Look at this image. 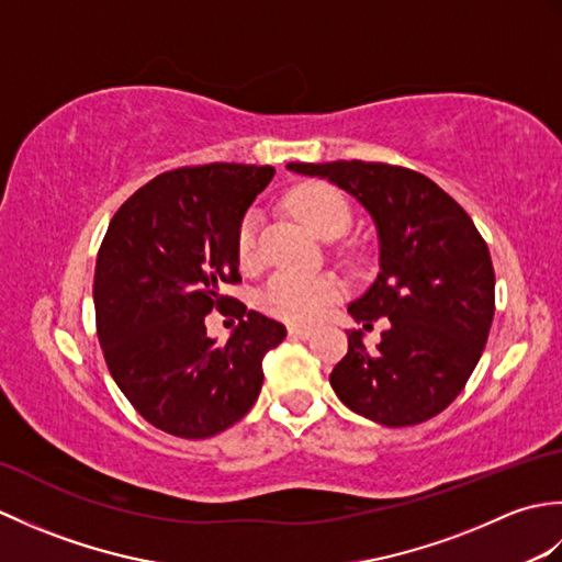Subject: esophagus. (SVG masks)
Masks as SVG:
<instances>
[{"instance_id": "esophagus-1", "label": "esophagus", "mask_w": 562, "mask_h": 562, "mask_svg": "<svg viewBox=\"0 0 562 562\" xmlns=\"http://www.w3.org/2000/svg\"><path fill=\"white\" fill-rule=\"evenodd\" d=\"M312 333H314V328H308V326H290V336L292 338L306 340V338H312Z\"/></svg>"}]
</instances>
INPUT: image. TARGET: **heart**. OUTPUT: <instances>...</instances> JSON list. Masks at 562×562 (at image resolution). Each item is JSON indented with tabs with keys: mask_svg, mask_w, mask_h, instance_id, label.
<instances>
[{
	"mask_svg": "<svg viewBox=\"0 0 562 562\" xmlns=\"http://www.w3.org/2000/svg\"><path fill=\"white\" fill-rule=\"evenodd\" d=\"M290 207L324 238L340 236L350 226L348 200L336 188L324 183L294 188L290 193ZM236 258L246 270L258 268L260 246L256 212H248L238 224ZM342 292L345 284L336 274H296L282 270L274 272L262 290V306L268 314L290 321V324H314V321L326 316Z\"/></svg>",
	"mask_w": 562,
	"mask_h": 562,
	"instance_id": "1",
	"label": "heart"
}]
</instances>
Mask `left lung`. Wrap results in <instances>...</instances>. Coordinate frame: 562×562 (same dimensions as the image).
Wrapping results in <instances>:
<instances>
[{
	"mask_svg": "<svg viewBox=\"0 0 562 562\" xmlns=\"http://www.w3.org/2000/svg\"><path fill=\"white\" fill-rule=\"evenodd\" d=\"M336 183L372 214L379 274L348 312L372 328L376 348L348 330V355L330 386L357 415L386 427L425 423L463 391L479 364L495 314L491 250L457 200L427 176L376 161L288 164Z\"/></svg>",
	"mask_w": 562,
	"mask_h": 562,
	"instance_id": "1",
	"label": "left lung"
}]
</instances>
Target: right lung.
I'll return each mask as SVG.
<instances>
[{
    "label": "right lung",
    "mask_w": 562,
    "mask_h": 562,
    "mask_svg": "<svg viewBox=\"0 0 562 562\" xmlns=\"http://www.w3.org/2000/svg\"><path fill=\"white\" fill-rule=\"evenodd\" d=\"M272 166L205 164L166 171L113 214L93 274L99 342L117 389L154 427L183 439L224 432L254 408L262 357L288 328L224 296L241 282L236 232ZM239 326L220 346L204 316Z\"/></svg>",
    "instance_id": "obj_1"
}]
</instances>
